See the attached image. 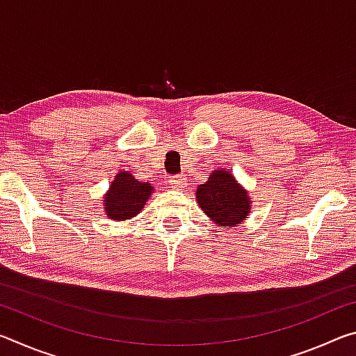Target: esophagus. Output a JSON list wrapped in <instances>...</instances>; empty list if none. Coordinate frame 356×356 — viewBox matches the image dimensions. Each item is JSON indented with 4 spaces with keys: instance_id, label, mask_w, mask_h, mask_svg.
<instances>
[{
    "instance_id": "1",
    "label": "esophagus",
    "mask_w": 356,
    "mask_h": 356,
    "mask_svg": "<svg viewBox=\"0 0 356 356\" xmlns=\"http://www.w3.org/2000/svg\"><path fill=\"white\" fill-rule=\"evenodd\" d=\"M168 182H170V185L174 190H182L186 185V179L184 176H172L168 179Z\"/></svg>"
}]
</instances>
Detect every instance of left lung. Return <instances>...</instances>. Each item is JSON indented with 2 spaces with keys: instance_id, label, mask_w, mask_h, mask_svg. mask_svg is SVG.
Instances as JSON below:
<instances>
[{
  "instance_id": "1",
  "label": "left lung",
  "mask_w": 356,
  "mask_h": 356,
  "mask_svg": "<svg viewBox=\"0 0 356 356\" xmlns=\"http://www.w3.org/2000/svg\"><path fill=\"white\" fill-rule=\"evenodd\" d=\"M196 201L210 220L222 227H236L248 218L251 201L246 190L229 171L216 170L196 190Z\"/></svg>"
}]
</instances>
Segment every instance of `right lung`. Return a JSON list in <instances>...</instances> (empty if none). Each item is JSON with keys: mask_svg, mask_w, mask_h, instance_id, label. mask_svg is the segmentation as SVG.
I'll return each instance as SVG.
<instances>
[{"mask_svg": "<svg viewBox=\"0 0 356 356\" xmlns=\"http://www.w3.org/2000/svg\"><path fill=\"white\" fill-rule=\"evenodd\" d=\"M152 193L154 186L150 184L140 182L129 171L119 172L104 197V209L108 218L130 220L141 212Z\"/></svg>", "mask_w": 356, "mask_h": 356, "instance_id": "right-lung-1", "label": "right lung"}]
</instances>
